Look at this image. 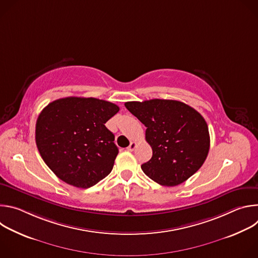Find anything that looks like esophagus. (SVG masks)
<instances>
[{
	"instance_id": "1",
	"label": "esophagus",
	"mask_w": 258,
	"mask_h": 258,
	"mask_svg": "<svg viewBox=\"0 0 258 258\" xmlns=\"http://www.w3.org/2000/svg\"><path fill=\"white\" fill-rule=\"evenodd\" d=\"M136 146H137V144H136L135 142H131L130 146L127 147V150H128V151H134L135 148H136Z\"/></svg>"
}]
</instances>
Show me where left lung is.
Returning <instances> with one entry per match:
<instances>
[{
    "label": "left lung",
    "mask_w": 258,
    "mask_h": 258,
    "mask_svg": "<svg viewBox=\"0 0 258 258\" xmlns=\"http://www.w3.org/2000/svg\"><path fill=\"white\" fill-rule=\"evenodd\" d=\"M128 111L146 128L153 155L142 170L162 186L187 180L204 163L210 146L208 126L191 106L175 100L126 102Z\"/></svg>",
    "instance_id": "8db88e82"
}]
</instances>
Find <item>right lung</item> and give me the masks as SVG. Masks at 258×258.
Wrapping results in <instances>:
<instances>
[{"label": "right lung", "instance_id": "add662e5", "mask_svg": "<svg viewBox=\"0 0 258 258\" xmlns=\"http://www.w3.org/2000/svg\"><path fill=\"white\" fill-rule=\"evenodd\" d=\"M119 111L111 102L67 97L48 104L35 124V143L49 168L87 189L111 172L118 148L105 123Z\"/></svg>", "mask_w": 258, "mask_h": 258}]
</instances>
